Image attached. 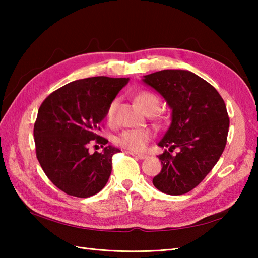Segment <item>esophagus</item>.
Returning <instances> with one entry per match:
<instances>
[{
    "label": "esophagus",
    "mask_w": 258,
    "mask_h": 258,
    "mask_svg": "<svg viewBox=\"0 0 258 258\" xmlns=\"http://www.w3.org/2000/svg\"><path fill=\"white\" fill-rule=\"evenodd\" d=\"M131 155H133L134 157L139 158V160H144V158L147 157V155L143 154V153H134V152H131Z\"/></svg>",
    "instance_id": "esophagus-1"
}]
</instances>
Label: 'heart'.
<instances>
[{"label":"heart","mask_w":258,"mask_h":258,"mask_svg":"<svg viewBox=\"0 0 258 258\" xmlns=\"http://www.w3.org/2000/svg\"><path fill=\"white\" fill-rule=\"evenodd\" d=\"M135 102L138 105L143 109V111L147 113H154L160 105V100L154 94V93L149 91H141L135 96ZM117 105V100H114L111 103L106 109L105 117L111 122L114 116L115 108ZM151 139V133L149 131H139V130H125L120 133L116 142L117 144L120 145L126 150L133 151V152H140L144 150L147 142Z\"/></svg>","instance_id":"b5f03b06"}]
</instances>
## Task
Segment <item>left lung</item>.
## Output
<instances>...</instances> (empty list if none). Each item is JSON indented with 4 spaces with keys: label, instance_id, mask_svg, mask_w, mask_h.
I'll return each instance as SVG.
<instances>
[{
    "label": "left lung",
    "instance_id": "left-lung-1",
    "mask_svg": "<svg viewBox=\"0 0 258 258\" xmlns=\"http://www.w3.org/2000/svg\"><path fill=\"white\" fill-rule=\"evenodd\" d=\"M142 81L172 109L171 125L158 143L168 151L158 155L163 167L153 185L168 195L188 193L212 171L225 149L229 127L225 103L208 82L186 70H163ZM175 148L179 152L172 156L169 152Z\"/></svg>",
    "mask_w": 258,
    "mask_h": 258
}]
</instances>
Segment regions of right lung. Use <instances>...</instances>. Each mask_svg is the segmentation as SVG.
<instances>
[{
    "instance_id": "obj_1",
    "label": "right lung",
    "mask_w": 258,
    "mask_h": 258,
    "mask_svg": "<svg viewBox=\"0 0 258 258\" xmlns=\"http://www.w3.org/2000/svg\"><path fill=\"white\" fill-rule=\"evenodd\" d=\"M130 79L94 76L62 86L48 95L38 108L34 124L36 157L51 182L76 197L97 194L112 172V145L90 154V142L106 145L97 135L109 103Z\"/></svg>"
}]
</instances>
